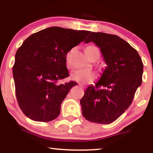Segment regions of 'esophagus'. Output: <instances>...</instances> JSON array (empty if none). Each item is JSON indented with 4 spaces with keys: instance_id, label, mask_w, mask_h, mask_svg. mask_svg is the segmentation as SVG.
<instances>
[{
    "instance_id": "34e87169",
    "label": "esophagus",
    "mask_w": 153,
    "mask_h": 153,
    "mask_svg": "<svg viewBox=\"0 0 153 153\" xmlns=\"http://www.w3.org/2000/svg\"><path fill=\"white\" fill-rule=\"evenodd\" d=\"M79 86H80L81 88H84V85H83L82 84H81V83H79Z\"/></svg>"
}]
</instances>
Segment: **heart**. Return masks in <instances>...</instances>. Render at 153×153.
<instances>
[{
	"label": "heart",
	"instance_id": "heart-1",
	"mask_svg": "<svg viewBox=\"0 0 153 153\" xmlns=\"http://www.w3.org/2000/svg\"><path fill=\"white\" fill-rule=\"evenodd\" d=\"M86 54L91 58L95 53H97L100 56V51L98 48L95 46H88L85 49ZM70 53H68L66 56V65L68 67L71 65L70 64ZM71 79L73 81H77V82L81 83H88L94 81L97 78V74L93 71L83 70V69H79L72 72L70 75Z\"/></svg>",
	"mask_w": 153,
	"mask_h": 153
}]
</instances>
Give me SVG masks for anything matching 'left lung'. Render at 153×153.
Wrapping results in <instances>:
<instances>
[{
	"instance_id": "left-lung-1",
	"label": "left lung",
	"mask_w": 153,
	"mask_h": 153,
	"mask_svg": "<svg viewBox=\"0 0 153 153\" xmlns=\"http://www.w3.org/2000/svg\"><path fill=\"white\" fill-rule=\"evenodd\" d=\"M91 42L100 48L107 66L97 83L85 90L80 101L82 115L91 122L110 124L132 102L143 64L137 50L117 35L93 32L85 43Z\"/></svg>"
}]
</instances>
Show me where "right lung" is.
I'll list each match as a JSON object with an SVG mask.
<instances>
[{"instance_id": "1", "label": "right lung", "mask_w": 153, "mask_h": 153, "mask_svg": "<svg viewBox=\"0 0 153 153\" xmlns=\"http://www.w3.org/2000/svg\"><path fill=\"white\" fill-rule=\"evenodd\" d=\"M90 33L50 27L31 35L19 48L12 73L19 106L28 118L49 122L58 116L62 102L77 85L60 83L70 76L66 56Z\"/></svg>"}]
</instances>
